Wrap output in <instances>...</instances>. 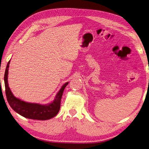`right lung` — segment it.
<instances>
[{"instance_id": "add662e5", "label": "right lung", "mask_w": 149, "mask_h": 149, "mask_svg": "<svg viewBox=\"0 0 149 149\" xmlns=\"http://www.w3.org/2000/svg\"><path fill=\"white\" fill-rule=\"evenodd\" d=\"M10 61L8 62L6 67L4 82L5 86V93L10 107L20 115L26 118L36 120H48L54 117L58 114L61 107V101L63 90L67 86L68 82L62 86L61 88L56 95L54 101L50 104L42 105L39 104L30 103L22 101L13 95L8 83V68Z\"/></svg>"}]
</instances>
